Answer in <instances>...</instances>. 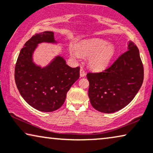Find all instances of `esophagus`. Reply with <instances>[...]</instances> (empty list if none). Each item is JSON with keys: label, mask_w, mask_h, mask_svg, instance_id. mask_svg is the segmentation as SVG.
I'll list each match as a JSON object with an SVG mask.
<instances>
[{"label": "esophagus", "mask_w": 153, "mask_h": 153, "mask_svg": "<svg viewBox=\"0 0 153 153\" xmlns=\"http://www.w3.org/2000/svg\"><path fill=\"white\" fill-rule=\"evenodd\" d=\"M85 75H86V73H85V71H84V69L81 68L80 70V77H82H82H85Z\"/></svg>", "instance_id": "esophagus-1"}]
</instances>
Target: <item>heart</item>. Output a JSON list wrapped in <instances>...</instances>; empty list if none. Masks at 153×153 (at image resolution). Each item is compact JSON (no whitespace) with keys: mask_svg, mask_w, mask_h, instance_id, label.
I'll return each instance as SVG.
<instances>
[{"mask_svg":"<svg viewBox=\"0 0 153 153\" xmlns=\"http://www.w3.org/2000/svg\"><path fill=\"white\" fill-rule=\"evenodd\" d=\"M75 50L73 49L70 50L71 57L78 59L79 54L89 56V66L96 71H101L106 68L111 64L116 52L113 44L98 38L79 42L75 46Z\"/></svg>","mask_w":153,"mask_h":153,"instance_id":"obj_1","label":"heart"}]
</instances>
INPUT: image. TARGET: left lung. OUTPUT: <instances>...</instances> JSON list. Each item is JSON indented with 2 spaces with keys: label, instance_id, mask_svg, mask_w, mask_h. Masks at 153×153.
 <instances>
[{
  "label": "left lung",
  "instance_id": "1",
  "mask_svg": "<svg viewBox=\"0 0 153 153\" xmlns=\"http://www.w3.org/2000/svg\"><path fill=\"white\" fill-rule=\"evenodd\" d=\"M127 50L104 71L87 74L89 100L98 111L112 113L123 109L143 84V66L139 50L131 41Z\"/></svg>",
  "mask_w": 153,
  "mask_h": 153
}]
</instances>
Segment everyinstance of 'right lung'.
<instances>
[{
    "label": "right lung",
    "instance_id": "add662e5",
    "mask_svg": "<svg viewBox=\"0 0 153 153\" xmlns=\"http://www.w3.org/2000/svg\"><path fill=\"white\" fill-rule=\"evenodd\" d=\"M42 42L56 43L54 32L35 34L24 44L16 63L15 79L20 94L30 106L52 112L64 104L67 92L80 77V67L71 68L61 56L42 68L36 65L33 54Z\"/></svg>",
    "mask_w": 153,
    "mask_h": 153
}]
</instances>
